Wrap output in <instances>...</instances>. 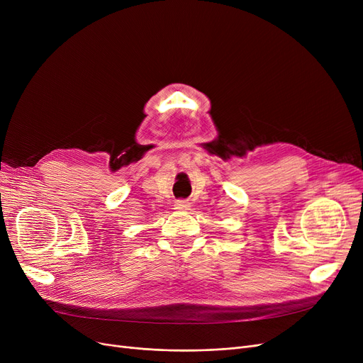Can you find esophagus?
Wrapping results in <instances>:
<instances>
[{"mask_svg":"<svg viewBox=\"0 0 363 363\" xmlns=\"http://www.w3.org/2000/svg\"><path fill=\"white\" fill-rule=\"evenodd\" d=\"M189 203L186 200H177L175 201V208L177 211H188Z\"/></svg>","mask_w":363,"mask_h":363,"instance_id":"34e87169","label":"esophagus"}]
</instances>
